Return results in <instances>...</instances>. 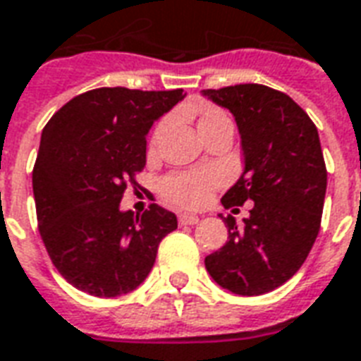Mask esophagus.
I'll return each instance as SVG.
<instances>
[{
    "label": "esophagus",
    "mask_w": 361,
    "mask_h": 361,
    "mask_svg": "<svg viewBox=\"0 0 361 361\" xmlns=\"http://www.w3.org/2000/svg\"><path fill=\"white\" fill-rule=\"evenodd\" d=\"M178 221H180L181 226H195V224L199 221V216H195V214H180V216H178Z\"/></svg>",
    "instance_id": "esophagus-1"
}]
</instances>
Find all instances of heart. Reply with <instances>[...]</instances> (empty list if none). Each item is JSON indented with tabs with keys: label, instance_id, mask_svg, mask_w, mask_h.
Segmentation results:
<instances>
[{
	"label": "heart",
	"instance_id": "b5f03b06",
	"mask_svg": "<svg viewBox=\"0 0 361 361\" xmlns=\"http://www.w3.org/2000/svg\"><path fill=\"white\" fill-rule=\"evenodd\" d=\"M199 132L204 135L210 130L220 126H231V116L224 109L218 106H202L199 111ZM166 122H160L157 132H154V141L164 130ZM216 185V178L207 172H180L166 176L160 183V193L170 202L172 207L178 208H199L210 199L212 189Z\"/></svg>",
	"mask_w": 361,
	"mask_h": 361
}]
</instances>
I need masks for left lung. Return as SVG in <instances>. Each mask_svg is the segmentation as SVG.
I'll return each instance as SVG.
<instances>
[{"mask_svg": "<svg viewBox=\"0 0 361 361\" xmlns=\"http://www.w3.org/2000/svg\"><path fill=\"white\" fill-rule=\"evenodd\" d=\"M204 95L231 111L245 154L241 178L221 204L235 212L252 202L243 228L224 218L228 243L204 266L235 295H264L295 276L319 233L327 168L317 128L287 93L268 85H228Z\"/></svg>", "mask_w": 361, "mask_h": 361, "instance_id": "left-lung-1", "label": "left lung"}]
</instances>
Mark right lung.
Instances as JSON below:
<instances>
[{
    "mask_svg": "<svg viewBox=\"0 0 361 361\" xmlns=\"http://www.w3.org/2000/svg\"><path fill=\"white\" fill-rule=\"evenodd\" d=\"M183 90L97 87L71 99L45 124L32 188L45 250L66 281L114 298L145 281L178 218L153 202L122 212L128 185L145 168L147 133Z\"/></svg>",
    "mask_w": 361,
    "mask_h": 361,
    "instance_id": "obj_1",
    "label": "right lung"
}]
</instances>
